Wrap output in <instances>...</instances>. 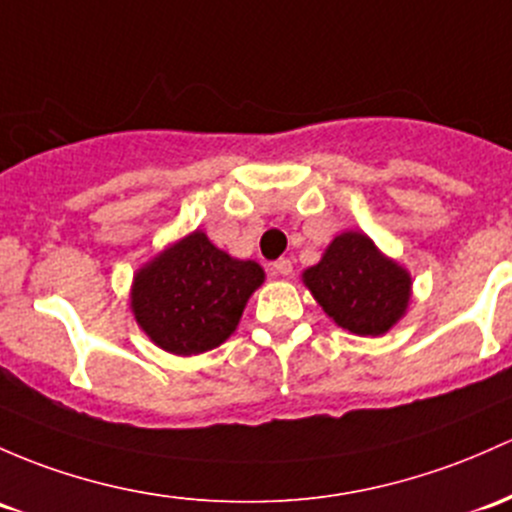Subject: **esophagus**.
Returning <instances> with one entry per match:
<instances>
[{"label": "esophagus", "instance_id": "34e87169", "mask_svg": "<svg viewBox=\"0 0 512 512\" xmlns=\"http://www.w3.org/2000/svg\"><path fill=\"white\" fill-rule=\"evenodd\" d=\"M272 270H274V274H279V277H289V274H292V270H294V265H292V260L282 257V260L274 262Z\"/></svg>", "mask_w": 512, "mask_h": 512}]
</instances>
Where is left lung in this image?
<instances>
[{
    "label": "left lung",
    "instance_id": "left-lung-1",
    "mask_svg": "<svg viewBox=\"0 0 512 512\" xmlns=\"http://www.w3.org/2000/svg\"><path fill=\"white\" fill-rule=\"evenodd\" d=\"M328 319L355 336H383L405 316L412 277L385 257L368 235L346 230L326 247L319 265L301 274Z\"/></svg>",
    "mask_w": 512,
    "mask_h": 512
}]
</instances>
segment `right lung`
I'll use <instances>...</instances> for the list:
<instances>
[{
    "label": "right lung",
    "mask_w": 512,
    "mask_h": 512,
    "mask_svg": "<svg viewBox=\"0 0 512 512\" xmlns=\"http://www.w3.org/2000/svg\"><path fill=\"white\" fill-rule=\"evenodd\" d=\"M262 282L265 270L257 262L235 260L203 230H193L139 267L129 306L159 348L198 355L228 341Z\"/></svg>",
    "instance_id": "1"
}]
</instances>
